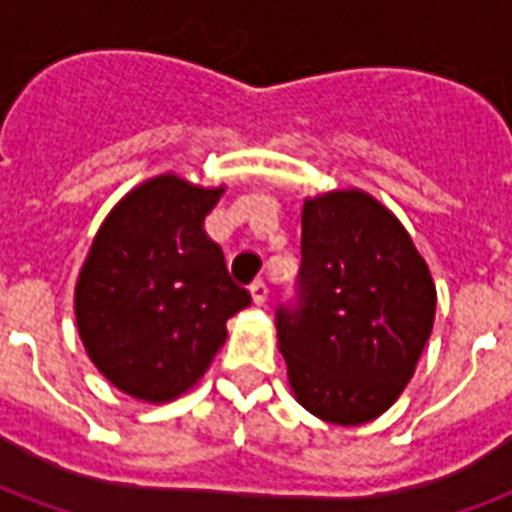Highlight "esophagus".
I'll return each mask as SVG.
<instances>
[{
  "instance_id": "obj_1",
  "label": "esophagus",
  "mask_w": 512,
  "mask_h": 512,
  "mask_svg": "<svg viewBox=\"0 0 512 512\" xmlns=\"http://www.w3.org/2000/svg\"><path fill=\"white\" fill-rule=\"evenodd\" d=\"M249 293H252V301H255L257 307H260V304H266L268 288H266V282H263V279H255V282L249 285Z\"/></svg>"
}]
</instances>
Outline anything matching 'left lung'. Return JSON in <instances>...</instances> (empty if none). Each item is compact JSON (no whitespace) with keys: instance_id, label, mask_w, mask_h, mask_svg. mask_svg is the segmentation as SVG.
<instances>
[{"instance_id":"left-lung-1","label":"left lung","mask_w":512,"mask_h":512,"mask_svg":"<svg viewBox=\"0 0 512 512\" xmlns=\"http://www.w3.org/2000/svg\"><path fill=\"white\" fill-rule=\"evenodd\" d=\"M436 315L428 263L365 191L304 202L296 301L277 310L296 400L332 425L384 414L414 376Z\"/></svg>"}]
</instances>
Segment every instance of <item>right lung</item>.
Wrapping results in <instances>:
<instances>
[{"instance_id":"add662e5","label":"right lung","mask_w":512,"mask_h":512,"mask_svg":"<svg viewBox=\"0 0 512 512\" xmlns=\"http://www.w3.org/2000/svg\"><path fill=\"white\" fill-rule=\"evenodd\" d=\"M222 194L178 175L145 180L112 208L84 260L79 337L136 400L167 403L197 384L227 340V318L252 301L202 230Z\"/></svg>"}]
</instances>
